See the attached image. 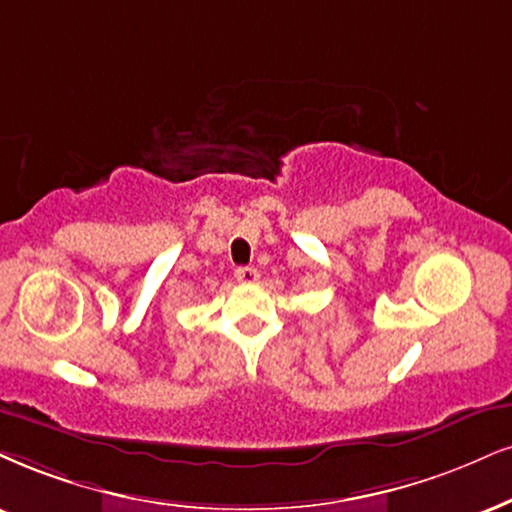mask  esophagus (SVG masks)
<instances>
[{
	"instance_id": "34e87169",
	"label": "esophagus",
	"mask_w": 512,
	"mask_h": 512,
	"mask_svg": "<svg viewBox=\"0 0 512 512\" xmlns=\"http://www.w3.org/2000/svg\"><path fill=\"white\" fill-rule=\"evenodd\" d=\"M235 277L237 282H242V285H254L258 280V270L256 268H249V266H242L235 270Z\"/></svg>"
}]
</instances>
